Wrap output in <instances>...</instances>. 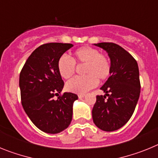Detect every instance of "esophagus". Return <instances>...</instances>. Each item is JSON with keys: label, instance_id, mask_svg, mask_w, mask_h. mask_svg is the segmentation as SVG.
Segmentation results:
<instances>
[{"label": "esophagus", "instance_id": "obj_1", "mask_svg": "<svg viewBox=\"0 0 158 158\" xmlns=\"http://www.w3.org/2000/svg\"><path fill=\"white\" fill-rule=\"evenodd\" d=\"M84 96H85V94H84V93H80V94H78V97H79V98H83Z\"/></svg>", "mask_w": 158, "mask_h": 158}]
</instances>
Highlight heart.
<instances>
[{
	"instance_id": "b5f03b06",
	"label": "heart",
	"mask_w": 158,
	"mask_h": 158,
	"mask_svg": "<svg viewBox=\"0 0 158 158\" xmlns=\"http://www.w3.org/2000/svg\"><path fill=\"white\" fill-rule=\"evenodd\" d=\"M85 65L82 77H76L66 83V89L69 92L85 93L96 87L99 81H105L109 77L111 65L109 58L100 54L96 48L82 47L77 49L72 56V59L62 55L57 62V69L60 76L69 79L76 71V65Z\"/></svg>"
}]
</instances>
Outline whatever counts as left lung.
<instances>
[{"label":"left lung","instance_id":"8db88e82","mask_svg":"<svg viewBox=\"0 0 158 158\" xmlns=\"http://www.w3.org/2000/svg\"><path fill=\"white\" fill-rule=\"evenodd\" d=\"M95 45L107 52L111 71L100 88L106 94L96 96L93 119L102 131H114L124 126L135 111L141 90L139 66L133 56L115 43Z\"/></svg>","mask_w":158,"mask_h":158}]
</instances>
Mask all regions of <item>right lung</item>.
I'll return each instance as SVG.
<instances>
[{
  "instance_id": "right-lung-1",
  "label": "right lung",
  "mask_w": 158,
  "mask_h": 158,
  "mask_svg": "<svg viewBox=\"0 0 158 158\" xmlns=\"http://www.w3.org/2000/svg\"><path fill=\"white\" fill-rule=\"evenodd\" d=\"M70 43H50L36 48L27 59L19 74L21 104L25 112L40 130L58 134L69 126L76 94L60 95L64 81L57 69L62 54L73 47ZM54 95L58 96L54 100Z\"/></svg>"
}]
</instances>
